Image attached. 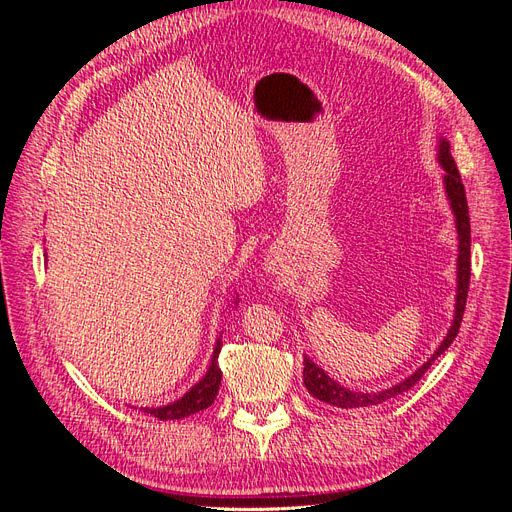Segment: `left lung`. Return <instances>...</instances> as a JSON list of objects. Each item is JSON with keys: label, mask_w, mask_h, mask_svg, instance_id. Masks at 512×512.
<instances>
[{"label": "left lung", "mask_w": 512, "mask_h": 512, "mask_svg": "<svg viewBox=\"0 0 512 512\" xmlns=\"http://www.w3.org/2000/svg\"><path fill=\"white\" fill-rule=\"evenodd\" d=\"M438 160L444 166L446 175H444V185H446V194L448 200H451L453 213L457 218V232H459V258H457V303H455V320L451 324V331H448L446 339L440 344V348L436 350V354L431 359L418 367L410 378H406L404 382H399L391 389L380 391V393H354L350 389H344L342 384H337L335 380H331L324 369H320L316 363H312L307 359H303V382L305 389L309 391V395H314L316 399L324 401V404H331L337 408H363V406H378L382 401H389L401 393L410 391L412 386L425 376V371L431 367V363L438 359V356L453 344V339L459 333L461 327V318L463 312H466V301H468V290H470V275H472V265H470V211H468V198H466V188L461 183V175L457 170V164L451 156V145L446 141H440V153Z\"/></svg>", "instance_id": "obj_1"}]
</instances>
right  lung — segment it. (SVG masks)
<instances>
[{
  "label": "right lung",
  "instance_id": "add662e5",
  "mask_svg": "<svg viewBox=\"0 0 512 512\" xmlns=\"http://www.w3.org/2000/svg\"><path fill=\"white\" fill-rule=\"evenodd\" d=\"M220 350H222V344L218 342V346H215V350H213V359H211L207 376L198 384H194L192 389L185 393L179 401H175V404H170V406H162V408H141V410L160 418V421H170V418L175 421V418H185V416L209 408L215 401V395H218L220 382H222V369L218 363Z\"/></svg>",
  "mask_w": 512,
  "mask_h": 512
}]
</instances>
